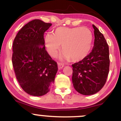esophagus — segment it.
I'll list each match as a JSON object with an SVG mask.
<instances>
[{
  "mask_svg": "<svg viewBox=\"0 0 121 121\" xmlns=\"http://www.w3.org/2000/svg\"><path fill=\"white\" fill-rule=\"evenodd\" d=\"M58 65L59 69H62V68H63V66H64V64L62 63H60V62H59V63H58Z\"/></svg>",
  "mask_w": 121,
  "mask_h": 121,
  "instance_id": "1",
  "label": "esophagus"
}]
</instances>
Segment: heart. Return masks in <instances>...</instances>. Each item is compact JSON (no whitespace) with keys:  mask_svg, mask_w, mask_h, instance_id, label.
Masks as SVG:
<instances>
[{"mask_svg":"<svg viewBox=\"0 0 121 121\" xmlns=\"http://www.w3.org/2000/svg\"><path fill=\"white\" fill-rule=\"evenodd\" d=\"M92 41V32L86 27H59L53 35L49 33L45 38L46 49L51 56H56L62 45V57L72 62L82 60L88 55Z\"/></svg>","mask_w":121,"mask_h":121,"instance_id":"obj_1","label":"heart"}]
</instances>
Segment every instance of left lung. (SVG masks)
Wrapping results in <instances>:
<instances>
[{
    "instance_id": "8db88e82",
    "label": "left lung",
    "mask_w": 121,
    "mask_h": 121,
    "mask_svg": "<svg viewBox=\"0 0 121 121\" xmlns=\"http://www.w3.org/2000/svg\"><path fill=\"white\" fill-rule=\"evenodd\" d=\"M94 29V46L82 60L72 65V83L79 94L91 95L99 91L106 83L109 70V46L102 33Z\"/></svg>"
}]
</instances>
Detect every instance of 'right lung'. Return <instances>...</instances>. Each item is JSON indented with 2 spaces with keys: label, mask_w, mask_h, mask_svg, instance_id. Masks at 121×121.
Here are the masks:
<instances>
[{
  "label": "right lung",
  "mask_w": 121,
  "mask_h": 121,
  "mask_svg": "<svg viewBox=\"0 0 121 121\" xmlns=\"http://www.w3.org/2000/svg\"><path fill=\"white\" fill-rule=\"evenodd\" d=\"M51 26L39 19L32 20L22 27L13 43L16 78L23 90L32 96L47 94L58 71L57 63L45 49L44 33Z\"/></svg>",
  "instance_id": "1"
}]
</instances>
